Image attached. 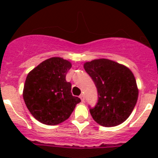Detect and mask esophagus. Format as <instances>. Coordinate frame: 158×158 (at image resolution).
Wrapping results in <instances>:
<instances>
[{"instance_id":"1","label":"esophagus","mask_w":158,"mask_h":158,"mask_svg":"<svg viewBox=\"0 0 158 158\" xmlns=\"http://www.w3.org/2000/svg\"><path fill=\"white\" fill-rule=\"evenodd\" d=\"M79 98L81 99L82 102H84V94H81V95L79 96Z\"/></svg>"}]
</instances>
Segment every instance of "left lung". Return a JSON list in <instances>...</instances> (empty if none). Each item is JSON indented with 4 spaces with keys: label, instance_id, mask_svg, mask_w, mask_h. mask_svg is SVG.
<instances>
[{
    "label": "left lung",
    "instance_id": "8db88e82",
    "mask_svg": "<svg viewBox=\"0 0 158 158\" xmlns=\"http://www.w3.org/2000/svg\"><path fill=\"white\" fill-rule=\"evenodd\" d=\"M84 67L98 94L97 105L89 109L94 120L106 127L115 126L127 120L139 96L132 71L108 59L94 60L84 63Z\"/></svg>",
    "mask_w": 158,
    "mask_h": 158
}]
</instances>
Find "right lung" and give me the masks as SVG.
I'll return each instance as SVG.
<instances>
[{
	"instance_id": "right-lung-1",
	"label": "right lung",
	"mask_w": 158,
	"mask_h": 158,
	"mask_svg": "<svg viewBox=\"0 0 158 158\" xmlns=\"http://www.w3.org/2000/svg\"><path fill=\"white\" fill-rule=\"evenodd\" d=\"M71 63L52 57L31 70L26 78L23 98L26 106L39 122L48 125L62 123L70 116L81 100L71 94L65 75Z\"/></svg>"
}]
</instances>
